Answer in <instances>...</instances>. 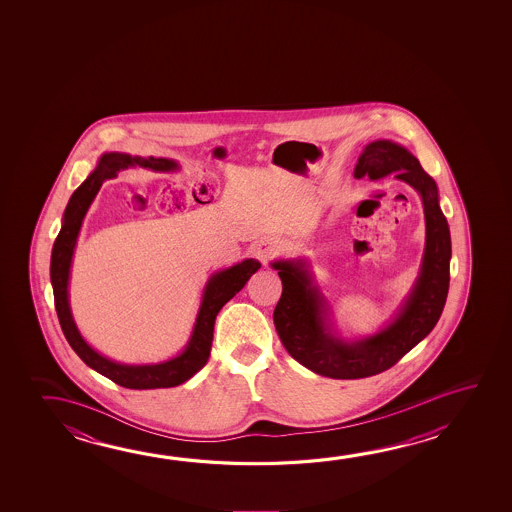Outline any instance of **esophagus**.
I'll return each mask as SVG.
<instances>
[{"instance_id": "34e87169", "label": "esophagus", "mask_w": 512, "mask_h": 512, "mask_svg": "<svg viewBox=\"0 0 512 512\" xmlns=\"http://www.w3.org/2000/svg\"><path fill=\"white\" fill-rule=\"evenodd\" d=\"M278 252H280V241L275 237H262L259 243L255 244V255L264 264H268Z\"/></svg>"}]
</instances>
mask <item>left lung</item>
Wrapping results in <instances>:
<instances>
[{"label":"left lung","mask_w":512,"mask_h":512,"mask_svg":"<svg viewBox=\"0 0 512 512\" xmlns=\"http://www.w3.org/2000/svg\"><path fill=\"white\" fill-rule=\"evenodd\" d=\"M396 173L414 187L425 212V253L419 277L396 318L373 336L344 341L328 319V303L305 260H277L271 266L282 280L273 321L285 350L310 371L328 378L353 380L382 373L432 332L446 303L450 285L452 241L439 207L437 185L411 151L391 141L369 143L355 166V178L371 180Z\"/></svg>","instance_id":"8db88e82"}]
</instances>
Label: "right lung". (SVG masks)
I'll return each instance as SVG.
<instances>
[{"mask_svg":"<svg viewBox=\"0 0 512 512\" xmlns=\"http://www.w3.org/2000/svg\"><path fill=\"white\" fill-rule=\"evenodd\" d=\"M151 169V171H175L178 164L175 160L155 159V157H132L126 153H105L91 175L87 176L84 184L76 189L69 198L68 207L62 218V228L53 244L51 252L50 277L55 296V309L59 316L60 327L68 339L69 346L75 350L82 361L110 378L118 386L126 389H159V387H175L184 384L185 380L196 375L207 364L214 336V321L219 310L225 303L230 302L235 294L243 289L253 273L260 268L259 260L246 259L232 268L221 269L209 278L203 289L202 305L196 316L193 334L184 352L169 361L159 364H121L103 357L100 353L85 343L84 337L78 332L73 314L69 309L68 284L71 260L75 253L76 239L87 210L93 203L94 196L100 191L101 184L109 178L118 176L121 169L132 168Z\"/></svg>","mask_w":512,"mask_h":512,"instance_id":"obj_1","label":"right lung"}]
</instances>
